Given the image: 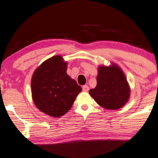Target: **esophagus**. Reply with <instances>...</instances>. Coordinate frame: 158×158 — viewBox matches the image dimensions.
Returning a JSON list of instances; mask_svg holds the SVG:
<instances>
[{"label": "esophagus", "mask_w": 158, "mask_h": 158, "mask_svg": "<svg viewBox=\"0 0 158 158\" xmlns=\"http://www.w3.org/2000/svg\"><path fill=\"white\" fill-rule=\"evenodd\" d=\"M82 89L83 91L84 92H88L89 89V86H86V85H84V86H82Z\"/></svg>", "instance_id": "34e87169"}]
</instances>
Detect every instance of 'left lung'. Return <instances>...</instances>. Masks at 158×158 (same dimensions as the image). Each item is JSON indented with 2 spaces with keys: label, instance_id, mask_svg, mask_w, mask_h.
<instances>
[{
  "label": "left lung",
  "instance_id": "left-lung-1",
  "mask_svg": "<svg viewBox=\"0 0 158 158\" xmlns=\"http://www.w3.org/2000/svg\"><path fill=\"white\" fill-rule=\"evenodd\" d=\"M97 86L89 95L101 107L117 110L123 107L130 97V87L125 74L116 64L98 67Z\"/></svg>",
  "mask_w": 158,
  "mask_h": 158
}]
</instances>
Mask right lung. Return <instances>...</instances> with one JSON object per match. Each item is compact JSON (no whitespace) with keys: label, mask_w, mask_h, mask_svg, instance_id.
Segmentation results:
<instances>
[{"label":"right lung","mask_w":158,"mask_h":158,"mask_svg":"<svg viewBox=\"0 0 158 158\" xmlns=\"http://www.w3.org/2000/svg\"><path fill=\"white\" fill-rule=\"evenodd\" d=\"M66 70L67 63L56 55L42 63L32 77L31 93L35 105L53 117H60L68 112L82 90Z\"/></svg>","instance_id":"add662e5"}]
</instances>
